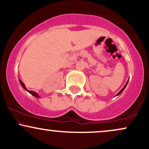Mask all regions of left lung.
I'll return each instance as SVG.
<instances>
[{"mask_svg":"<svg viewBox=\"0 0 149 149\" xmlns=\"http://www.w3.org/2000/svg\"><path fill=\"white\" fill-rule=\"evenodd\" d=\"M127 83H128V80H127V83H126V84H125V86L123 87V89H122V90H120V92H118V94H117V95H120V93H121V92H122L123 91V90H125V88L126 85H127Z\"/></svg>","mask_w":149,"mask_h":149,"instance_id":"obj_1","label":"left lung"}]
</instances>
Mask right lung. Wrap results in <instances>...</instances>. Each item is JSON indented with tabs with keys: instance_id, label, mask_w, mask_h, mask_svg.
<instances>
[{
	"instance_id": "1",
	"label": "right lung",
	"mask_w": 149,
	"mask_h": 149,
	"mask_svg": "<svg viewBox=\"0 0 149 149\" xmlns=\"http://www.w3.org/2000/svg\"><path fill=\"white\" fill-rule=\"evenodd\" d=\"M19 82H20V84L22 85V86L23 87V88L25 90H26L27 92H29L30 94H31V95H33V96H34V97H40L38 96V94H37L36 92H33V91H31V90H27L26 88V87H25V85L24 84V83H23V82L21 80H19Z\"/></svg>"
}]
</instances>
